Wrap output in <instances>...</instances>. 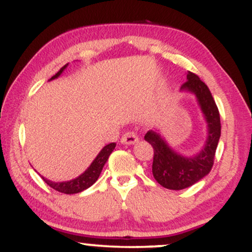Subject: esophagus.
Returning <instances> with one entry per match:
<instances>
[{"mask_svg":"<svg viewBox=\"0 0 252 252\" xmlns=\"http://www.w3.org/2000/svg\"><path fill=\"white\" fill-rule=\"evenodd\" d=\"M138 140H139V138L134 132H126L121 138V143L125 144V145H132V144L137 143Z\"/></svg>","mask_w":252,"mask_h":252,"instance_id":"esophagus-1","label":"esophagus"}]
</instances>
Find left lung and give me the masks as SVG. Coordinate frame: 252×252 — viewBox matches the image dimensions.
I'll return each mask as SVG.
<instances>
[{"mask_svg": "<svg viewBox=\"0 0 252 252\" xmlns=\"http://www.w3.org/2000/svg\"><path fill=\"white\" fill-rule=\"evenodd\" d=\"M181 92L193 94L205 119L206 141L196 154L187 156L171 148L158 128L148 131L144 139L154 148L152 174L160 186L172 190L190 187L210 174L220 139V115L210 89L193 72H187V82Z\"/></svg>", "mask_w": 252, "mask_h": 252, "instance_id": "left-lung-1", "label": "left lung"}]
</instances>
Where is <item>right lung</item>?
<instances>
[{
  "label": "right lung",
  "mask_w": 252,
  "mask_h": 252,
  "mask_svg": "<svg viewBox=\"0 0 252 252\" xmlns=\"http://www.w3.org/2000/svg\"><path fill=\"white\" fill-rule=\"evenodd\" d=\"M67 65L69 64H66L65 66L62 67V69L59 70V71L56 73L53 77H51L49 81H52V80H56V78H58L59 76L63 73L64 70L66 69ZM115 145H117L115 143H111V144H108V145L103 146L102 150L98 152L97 156L95 157V159L93 160L92 164H90L88 168H87V170L84 171L83 174H81L80 176L76 177V179H72L70 181H63V182H55V181H50V180L45 179L44 176H41L42 180H44L51 188H53L55 190H57V191H61V193H64V194L81 193V191L86 190V189L92 187L96 181H97L98 176H100L101 171H102V169H103V165L106 164L107 160H108L109 155L114 151Z\"/></svg>",
  "instance_id": "right-lung-1"
}]
</instances>
